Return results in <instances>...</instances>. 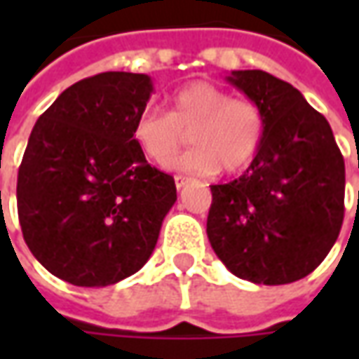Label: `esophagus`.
<instances>
[{
  "label": "esophagus",
  "instance_id": "obj_1",
  "mask_svg": "<svg viewBox=\"0 0 359 359\" xmlns=\"http://www.w3.org/2000/svg\"><path fill=\"white\" fill-rule=\"evenodd\" d=\"M188 177H182V175H177V177H175V184H177V188H184L188 184Z\"/></svg>",
  "mask_w": 359,
  "mask_h": 359
}]
</instances>
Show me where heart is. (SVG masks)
Wrapping results in <instances>:
<instances>
[{"mask_svg": "<svg viewBox=\"0 0 359 359\" xmlns=\"http://www.w3.org/2000/svg\"><path fill=\"white\" fill-rule=\"evenodd\" d=\"M196 144L175 163L200 175L236 172L256 157L264 142L265 115L257 103L234 100L210 82H190L169 97V113L148 107L136 117L133 138L144 156L167 167L187 134Z\"/></svg>", "mask_w": 359, "mask_h": 359, "instance_id": "1", "label": "heart"}]
</instances>
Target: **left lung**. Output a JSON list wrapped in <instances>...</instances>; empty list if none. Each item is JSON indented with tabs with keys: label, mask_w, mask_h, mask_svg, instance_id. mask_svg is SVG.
Masks as SVG:
<instances>
[{
	"label": "left lung",
	"mask_w": 359,
	"mask_h": 359,
	"mask_svg": "<svg viewBox=\"0 0 359 359\" xmlns=\"http://www.w3.org/2000/svg\"><path fill=\"white\" fill-rule=\"evenodd\" d=\"M226 81L265 115L244 175L211 187L208 238L225 267L256 285L300 280L331 252L344 219V159L327 118L265 71Z\"/></svg>",
	"instance_id": "1"
}]
</instances>
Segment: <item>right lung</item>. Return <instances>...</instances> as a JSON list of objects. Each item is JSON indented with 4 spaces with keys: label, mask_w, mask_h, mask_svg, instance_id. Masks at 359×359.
Instances as JSON below:
<instances>
[{
    "label": "right lung",
    "mask_w": 359,
    "mask_h": 359,
    "mask_svg": "<svg viewBox=\"0 0 359 359\" xmlns=\"http://www.w3.org/2000/svg\"><path fill=\"white\" fill-rule=\"evenodd\" d=\"M154 84L109 71L79 81L36 121L17 179L32 256L76 286H107L142 269L177 202L171 175L133 138Z\"/></svg>",
    "instance_id": "add662e5"
}]
</instances>
